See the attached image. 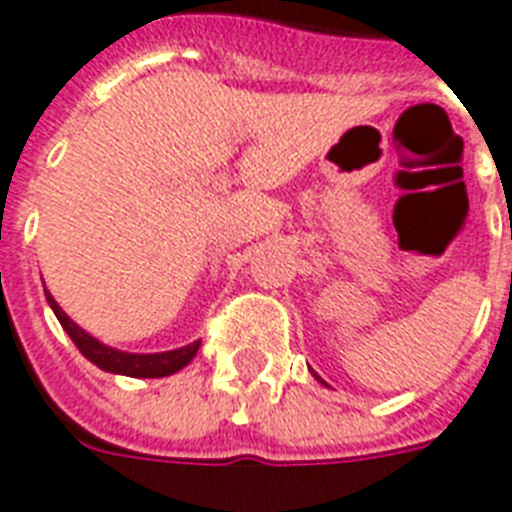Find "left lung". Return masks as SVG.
<instances>
[{"label":"left lung","mask_w":512,"mask_h":512,"mask_svg":"<svg viewBox=\"0 0 512 512\" xmlns=\"http://www.w3.org/2000/svg\"><path fill=\"white\" fill-rule=\"evenodd\" d=\"M317 380H320V378H317Z\"/></svg>","instance_id":"left-lung-1"}]
</instances>
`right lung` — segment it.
<instances>
[{
	"label": "right lung",
	"mask_w": 512,
	"mask_h": 512,
	"mask_svg": "<svg viewBox=\"0 0 512 512\" xmlns=\"http://www.w3.org/2000/svg\"><path fill=\"white\" fill-rule=\"evenodd\" d=\"M47 304L52 306V312H55V317L60 320L65 333L71 335V341L76 343V349H79L92 365H97L105 372L129 375V378H166V375H174V372H179L185 365H190L192 357H195L200 349V341L190 343V346H182V349L161 351V354H129V351L110 349V346L100 343L97 338H92L87 330H81V327L57 306L55 298L49 296V290Z\"/></svg>",
	"instance_id": "obj_1"
}]
</instances>
